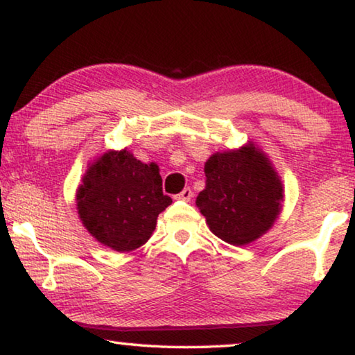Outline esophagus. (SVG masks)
<instances>
[{
    "instance_id": "obj_1",
    "label": "esophagus",
    "mask_w": 355,
    "mask_h": 355,
    "mask_svg": "<svg viewBox=\"0 0 355 355\" xmlns=\"http://www.w3.org/2000/svg\"><path fill=\"white\" fill-rule=\"evenodd\" d=\"M191 196H193V191H191L189 187L184 189L181 193L176 195V200H181V201H190Z\"/></svg>"
}]
</instances>
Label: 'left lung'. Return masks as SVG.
<instances>
[{
  "label": "left lung",
  "mask_w": 355,
  "mask_h": 355,
  "mask_svg": "<svg viewBox=\"0 0 355 355\" xmlns=\"http://www.w3.org/2000/svg\"><path fill=\"white\" fill-rule=\"evenodd\" d=\"M196 206L214 234L247 245L266 234L283 209L284 189L269 157L253 141L209 157Z\"/></svg>",
  "instance_id": "8db88e82"
}]
</instances>
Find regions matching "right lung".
<instances>
[{
  "mask_svg": "<svg viewBox=\"0 0 355 355\" xmlns=\"http://www.w3.org/2000/svg\"><path fill=\"white\" fill-rule=\"evenodd\" d=\"M75 201L89 234L119 253L146 243L159 214L173 202L162 191L159 165L143 164L127 148L107 150L91 162Z\"/></svg>",
  "mask_w": 355,
  "mask_h": 355,
  "instance_id": "obj_1",
  "label": "right lung"
}]
</instances>
